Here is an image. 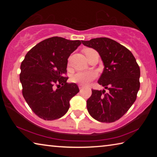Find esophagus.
<instances>
[{"label": "esophagus", "instance_id": "34e87169", "mask_svg": "<svg viewBox=\"0 0 157 157\" xmlns=\"http://www.w3.org/2000/svg\"><path fill=\"white\" fill-rule=\"evenodd\" d=\"M78 86H79V89H82V88H84L83 85H80V84H79V85H78Z\"/></svg>", "mask_w": 157, "mask_h": 157}]
</instances>
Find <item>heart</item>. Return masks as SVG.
Returning a JSON list of instances; mask_svg holds the SVG:
<instances>
[{
    "mask_svg": "<svg viewBox=\"0 0 157 157\" xmlns=\"http://www.w3.org/2000/svg\"><path fill=\"white\" fill-rule=\"evenodd\" d=\"M91 49H86L84 50V53H86L87 50ZM97 74L94 71H89V72H78L75 74L72 77V81L75 83L79 84L80 85H86L89 84L92 80L96 78Z\"/></svg>",
    "mask_w": 157,
    "mask_h": 157,
    "instance_id": "obj_1",
    "label": "heart"
}]
</instances>
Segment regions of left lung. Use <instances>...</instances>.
Instances as JSON below:
<instances>
[{
	"label": "left lung",
	"mask_w": 157,
	"mask_h": 157,
	"mask_svg": "<svg viewBox=\"0 0 157 157\" xmlns=\"http://www.w3.org/2000/svg\"><path fill=\"white\" fill-rule=\"evenodd\" d=\"M99 53L104 70L98 84L108 90H92L86 101L90 115L102 123L118 121L134 104L140 88V68L130 50L107 37L82 41Z\"/></svg>",
	"instance_id": "left-lung-1"
}]
</instances>
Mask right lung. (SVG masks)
<instances>
[{"label": "right lung", "instance_id": "add662e5", "mask_svg": "<svg viewBox=\"0 0 157 157\" xmlns=\"http://www.w3.org/2000/svg\"><path fill=\"white\" fill-rule=\"evenodd\" d=\"M81 41L53 36L41 41L27 54L21 65L22 94L33 112L44 120L60 118L79 91L78 85L66 82L68 58Z\"/></svg>", "mask_w": 157, "mask_h": 157}]
</instances>
